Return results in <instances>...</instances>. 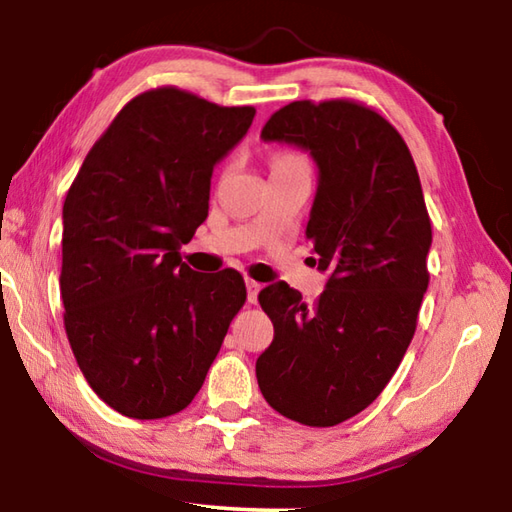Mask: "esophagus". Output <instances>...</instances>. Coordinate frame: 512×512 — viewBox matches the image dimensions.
<instances>
[{
  "label": "esophagus",
  "mask_w": 512,
  "mask_h": 512,
  "mask_svg": "<svg viewBox=\"0 0 512 512\" xmlns=\"http://www.w3.org/2000/svg\"><path fill=\"white\" fill-rule=\"evenodd\" d=\"M246 289H248V302H250V305H255L259 291H262V284L255 282V280H250V277H248V280H246Z\"/></svg>",
  "instance_id": "obj_1"
}]
</instances>
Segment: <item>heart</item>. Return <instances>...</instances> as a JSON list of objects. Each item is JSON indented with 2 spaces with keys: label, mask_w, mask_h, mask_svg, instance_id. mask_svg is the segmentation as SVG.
<instances>
[{
  "label": "heart",
  "mask_w": 512,
  "mask_h": 512,
  "mask_svg": "<svg viewBox=\"0 0 512 512\" xmlns=\"http://www.w3.org/2000/svg\"><path fill=\"white\" fill-rule=\"evenodd\" d=\"M287 160H302V158L296 153H280V155H275V158H273V164L275 162H287Z\"/></svg>",
  "instance_id": "obj_1"
}]
</instances>
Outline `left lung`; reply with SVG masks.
Listing matches in <instances>:
<instances>
[{
  "instance_id": "1",
  "label": "left lung",
  "mask_w": 512,
  "mask_h": 512,
  "mask_svg": "<svg viewBox=\"0 0 512 512\" xmlns=\"http://www.w3.org/2000/svg\"><path fill=\"white\" fill-rule=\"evenodd\" d=\"M262 137L318 164L307 239L329 280L314 305L287 282L259 293L275 336L257 384L284 418L334 427L377 400L413 339L429 287V212L409 146L359 101H293Z\"/></svg>"
}]
</instances>
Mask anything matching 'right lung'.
I'll return each instance as SVG.
<instances>
[{
	"label": "right lung",
	"instance_id": "obj_1",
	"mask_svg": "<svg viewBox=\"0 0 512 512\" xmlns=\"http://www.w3.org/2000/svg\"><path fill=\"white\" fill-rule=\"evenodd\" d=\"M253 106H216L173 85L117 112L63 205L65 332L92 391L126 418L183 411L246 302L235 268L196 273L178 250L207 219L214 164Z\"/></svg>",
	"mask_w": 512,
	"mask_h": 512
}]
</instances>
